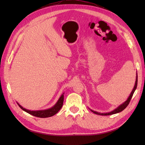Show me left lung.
<instances>
[{
	"label": "left lung",
	"mask_w": 145,
	"mask_h": 145,
	"mask_svg": "<svg viewBox=\"0 0 145 145\" xmlns=\"http://www.w3.org/2000/svg\"><path fill=\"white\" fill-rule=\"evenodd\" d=\"M137 84H138V74L137 73V75H136V81H135V86L133 87V90L131 91V93L130 95V96L128 97V99L126 100L125 102L123 103L122 104L120 105H119L118 107L116 108H115V110H113L112 111H111V112H108V113H100V112H96V111H93L91 109H90L92 112L97 114V115H102V116H106V115H113V114H116V113H120L122 112L123 110L124 109H125L126 108H127V106L128 105L129 103H130V101L132 97H133V95L135 91L137 89Z\"/></svg>",
	"instance_id": "left-lung-1"
}]
</instances>
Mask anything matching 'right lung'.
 I'll use <instances>...</instances> for the list:
<instances>
[{"instance_id":"obj_1","label":"right lung","mask_w":145,"mask_h":145,"mask_svg":"<svg viewBox=\"0 0 145 145\" xmlns=\"http://www.w3.org/2000/svg\"><path fill=\"white\" fill-rule=\"evenodd\" d=\"M63 98L64 93L61 94L60 97L59 98V99L58 100L57 103H55L53 106L51 107L50 108L43 110H29L26 108H24L22 106L18 103H17V104L22 110L25 111L27 113L30 114V115L37 117H39V118H48V117H50L55 115V114L57 113L58 111L61 108L63 103Z\"/></svg>"}]
</instances>
